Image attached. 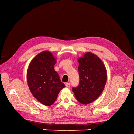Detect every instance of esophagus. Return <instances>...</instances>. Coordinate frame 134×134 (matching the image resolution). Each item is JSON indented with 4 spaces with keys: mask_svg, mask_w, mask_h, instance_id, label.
<instances>
[{
    "mask_svg": "<svg viewBox=\"0 0 134 134\" xmlns=\"http://www.w3.org/2000/svg\"><path fill=\"white\" fill-rule=\"evenodd\" d=\"M70 83H65V85H66V86L67 88H69L70 86Z\"/></svg>",
    "mask_w": 134,
    "mask_h": 134,
    "instance_id": "esophagus-1",
    "label": "esophagus"
}]
</instances>
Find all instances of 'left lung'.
Masks as SVG:
<instances>
[{
  "instance_id": "left-lung-1",
  "label": "left lung",
  "mask_w": 134,
  "mask_h": 134,
  "mask_svg": "<svg viewBox=\"0 0 134 134\" xmlns=\"http://www.w3.org/2000/svg\"><path fill=\"white\" fill-rule=\"evenodd\" d=\"M79 84L72 88L76 99L83 104L95 100L103 91L107 81V71L103 62L96 55L85 53L78 60Z\"/></svg>"
}]
</instances>
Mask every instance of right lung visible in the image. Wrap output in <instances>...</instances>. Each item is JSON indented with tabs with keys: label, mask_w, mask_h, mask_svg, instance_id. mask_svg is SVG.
<instances>
[{
	"label": "right lung",
	"mask_w": 134,
	"mask_h": 134,
	"mask_svg": "<svg viewBox=\"0 0 134 134\" xmlns=\"http://www.w3.org/2000/svg\"><path fill=\"white\" fill-rule=\"evenodd\" d=\"M56 59L48 51L36 56L31 62L27 72L29 89L33 96L43 104L50 106L56 100L65 85L54 70Z\"/></svg>",
	"instance_id": "right-lung-1"
}]
</instances>
